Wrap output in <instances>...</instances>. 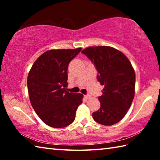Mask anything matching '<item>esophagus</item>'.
I'll use <instances>...</instances> for the list:
<instances>
[{
    "mask_svg": "<svg viewBox=\"0 0 160 160\" xmlns=\"http://www.w3.org/2000/svg\"><path fill=\"white\" fill-rule=\"evenodd\" d=\"M85 97L87 99H88L89 98H90V94H87V95H85Z\"/></svg>",
    "mask_w": 160,
    "mask_h": 160,
    "instance_id": "1",
    "label": "esophagus"
}]
</instances>
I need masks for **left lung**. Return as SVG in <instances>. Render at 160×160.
<instances>
[{
  "mask_svg": "<svg viewBox=\"0 0 160 160\" xmlns=\"http://www.w3.org/2000/svg\"><path fill=\"white\" fill-rule=\"evenodd\" d=\"M82 53L95 66L97 80L104 85L102 95L98 97L101 106L92 117L102 125H113L125 116L133 100V68L122 52L111 47H88Z\"/></svg>",
  "mask_w": 160,
  "mask_h": 160,
  "instance_id": "1",
  "label": "left lung"
}]
</instances>
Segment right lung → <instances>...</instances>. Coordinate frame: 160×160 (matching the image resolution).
Segmentation results:
<instances>
[{
  "label": "right lung",
  "mask_w": 160,
  "mask_h": 160,
  "mask_svg": "<svg viewBox=\"0 0 160 160\" xmlns=\"http://www.w3.org/2000/svg\"><path fill=\"white\" fill-rule=\"evenodd\" d=\"M82 50L52 49L42 53L32 66L28 77L31 104L43 122L53 128H64L73 122L80 93L68 92V64Z\"/></svg>",
  "instance_id": "1"
}]
</instances>
